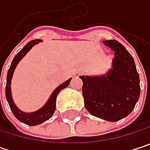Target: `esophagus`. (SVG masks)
I'll return each mask as SVG.
<instances>
[{"label": "esophagus", "mask_w": 150, "mask_h": 150, "mask_svg": "<svg viewBox=\"0 0 150 150\" xmlns=\"http://www.w3.org/2000/svg\"><path fill=\"white\" fill-rule=\"evenodd\" d=\"M75 76V77H78L79 75H80V72H75V75H74Z\"/></svg>", "instance_id": "34e87169"}]
</instances>
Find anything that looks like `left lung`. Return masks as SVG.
Wrapping results in <instances>:
<instances>
[{
  "instance_id": "left-lung-1",
  "label": "left lung",
  "mask_w": 150,
  "mask_h": 150,
  "mask_svg": "<svg viewBox=\"0 0 150 150\" xmlns=\"http://www.w3.org/2000/svg\"><path fill=\"white\" fill-rule=\"evenodd\" d=\"M114 52L112 69L104 75H81L86 109L93 115L109 122L128 116L140 96V78L129 51L116 40L103 41Z\"/></svg>"
}]
</instances>
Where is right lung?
<instances>
[{
  "instance_id": "1",
  "label": "right lung",
  "mask_w": 150,
  "mask_h": 150,
  "mask_svg": "<svg viewBox=\"0 0 150 150\" xmlns=\"http://www.w3.org/2000/svg\"><path fill=\"white\" fill-rule=\"evenodd\" d=\"M40 42H42V40H33L30 41L29 42H28L26 45L23 47V48L16 54L15 58L12 61V63L10 65V68L8 71V75H7V84H6V89H5V93H6V98L7 101L9 104V107L11 108V111L13 112L14 115L15 117L21 122L29 125V126H35V125H39L42 122H44L45 121L50 119L52 117V115H54V111H55V107H56V97L57 95L59 94V92L61 90H62L63 88H67L69 86V84L70 83V81L72 78L69 79L68 81H66L65 82H63L62 84H61L60 86H58L51 94L48 101L46 103V104L41 108L40 109L32 112V113H25L22 112L21 110H20L16 105L15 104L13 98H12V93H11V80L14 75V71H15L16 66L18 65L19 62L26 55V54L32 48V47L38 44Z\"/></svg>"
}]
</instances>
